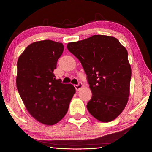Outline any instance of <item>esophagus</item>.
Instances as JSON below:
<instances>
[{
	"instance_id": "1",
	"label": "esophagus",
	"mask_w": 152,
	"mask_h": 152,
	"mask_svg": "<svg viewBox=\"0 0 152 152\" xmlns=\"http://www.w3.org/2000/svg\"><path fill=\"white\" fill-rule=\"evenodd\" d=\"M83 84L82 83H79L78 85H75L74 86V87H75V88L76 89V91H79V90L81 89L82 88H83Z\"/></svg>"
}]
</instances>
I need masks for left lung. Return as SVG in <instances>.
I'll list each match as a JSON object with an SVG mask.
<instances>
[{"instance_id": "left-lung-1", "label": "left lung", "mask_w": 152, "mask_h": 152, "mask_svg": "<svg viewBox=\"0 0 152 152\" xmlns=\"http://www.w3.org/2000/svg\"><path fill=\"white\" fill-rule=\"evenodd\" d=\"M80 61L91 90L87 108L101 122L114 120L125 108L130 94L131 64L126 48L114 37L93 35L67 44Z\"/></svg>"}]
</instances>
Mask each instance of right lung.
Returning <instances> with one entry per match:
<instances>
[{
    "label": "right lung",
    "mask_w": 152,
    "mask_h": 152,
    "mask_svg": "<svg viewBox=\"0 0 152 152\" xmlns=\"http://www.w3.org/2000/svg\"><path fill=\"white\" fill-rule=\"evenodd\" d=\"M63 50L62 43L53 40L34 42L18 60L19 94L32 117L47 125L56 124L63 119L76 93L71 83H62L53 74Z\"/></svg>",
    "instance_id": "add662e5"
}]
</instances>
